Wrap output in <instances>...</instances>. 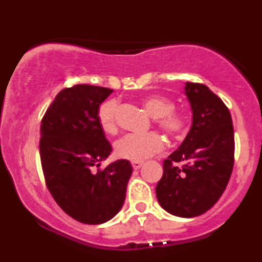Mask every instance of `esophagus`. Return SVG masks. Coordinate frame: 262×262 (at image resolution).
Segmentation results:
<instances>
[{
    "mask_svg": "<svg viewBox=\"0 0 262 262\" xmlns=\"http://www.w3.org/2000/svg\"><path fill=\"white\" fill-rule=\"evenodd\" d=\"M143 164H144L143 161H132V166H133L134 170L140 169V167L143 166Z\"/></svg>",
    "mask_w": 262,
    "mask_h": 262,
    "instance_id": "34e87169",
    "label": "esophagus"
}]
</instances>
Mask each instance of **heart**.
Returning <instances> with one entry per match:
<instances>
[{
	"label": "heart",
	"instance_id": "heart-1",
	"mask_svg": "<svg viewBox=\"0 0 262 262\" xmlns=\"http://www.w3.org/2000/svg\"><path fill=\"white\" fill-rule=\"evenodd\" d=\"M143 106L155 118V124L170 138H181L188 132L189 116L185 111H176L170 98L160 95L148 96L143 100ZM118 101L116 98L104 101L98 108L97 118L102 130L114 134L118 130L117 122ZM164 140L156 132L145 134H127L114 144V151L118 158L132 161H143L164 150Z\"/></svg>",
	"mask_w": 262,
	"mask_h": 262
}]
</instances>
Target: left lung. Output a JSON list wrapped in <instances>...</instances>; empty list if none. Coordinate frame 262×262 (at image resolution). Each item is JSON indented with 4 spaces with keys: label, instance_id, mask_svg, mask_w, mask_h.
Returning a JSON list of instances; mask_svg holds the SVG:
<instances>
[{
    "label": "left lung",
    "instance_id": "1",
    "mask_svg": "<svg viewBox=\"0 0 262 262\" xmlns=\"http://www.w3.org/2000/svg\"><path fill=\"white\" fill-rule=\"evenodd\" d=\"M192 127L179 149L164 160L156 197L166 212L192 218L214 206L234 166V129L224 102L203 83L186 82ZM182 162V167H177Z\"/></svg>",
    "mask_w": 262,
    "mask_h": 262
}]
</instances>
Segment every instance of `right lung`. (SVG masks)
<instances>
[{
	"instance_id": "1",
	"label": "right lung",
	"mask_w": 262,
	"mask_h": 262,
	"mask_svg": "<svg viewBox=\"0 0 262 262\" xmlns=\"http://www.w3.org/2000/svg\"><path fill=\"white\" fill-rule=\"evenodd\" d=\"M113 90L81 83L66 87L48 107L40 124L45 185L68 215L83 224H101L122 208L130 162L118 160L95 170L112 151L97 112Z\"/></svg>"
}]
</instances>
